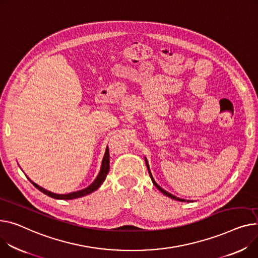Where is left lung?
Returning <instances> with one entry per match:
<instances>
[{"label":"left lung","mask_w":258,"mask_h":258,"mask_svg":"<svg viewBox=\"0 0 258 258\" xmlns=\"http://www.w3.org/2000/svg\"><path fill=\"white\" fill-rule=\"evenodd\" d=\"M145 159V163H146V166H147V169H148V173H149V176H150V178H151V180H152V183L157 186V188L159 191H161L164 195H166L167 197H169V198H171V199H174V200H177V201H182V202H184V201H187V202H190L191 200H184V199H180L179 197H176V196H174V195H172V194H170L169 192H167L166 190H164V188H162L157 182H156V180L153 179V177H152V174H151V172H150V169H149V165H148V161H147V159L146 158H144Z\"/></svg>","instance_id":"obj_1"}]
</instances>
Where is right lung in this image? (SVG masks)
Wrapping results in <instances>:
<instances>
[{
	"instance_id": "1",
	"label": "right lung",
	"mask_w": 258,
	"mask_h": 258,
	"mask_svg": "<svg viewBox=\"0 0 258 258\" xmlns=\"http://www.w3.org/2000/svg\"><path fill=\"white\" fill-rule=\"evenodd\" d=\"M109 170H110V154H109V149L107 147L106 148V152H105V156H104V159H102V162H101V166H100V170H99L98 175L96 176V178L94 179V181L90 185L83 188V190H80V191H77V192H73V193H68V194H56V193H53V192H49V191L45 190V188H43L42 186H40L37 183L32 181L28 176L27 177L43 194H45V195H47V196H49L51 198H55V199L72 200V199H76V198H80V197H83V196H86V195H89L92 192L96 191L97 188L101 185V183L105 181V179L107 177V174L109 173Z\"/></svg>"
}]
</instances>
